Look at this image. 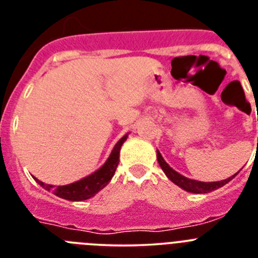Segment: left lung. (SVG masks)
<instances>
[{
	"mask_svg": "<svg viewBox=\"0 0 258 258\" xmlns=\"http://www.w3.org/2000/svg\"><path fill=\"white\" fill-rule=\"evenodd\" d=\"M156 155H157V161H159V165H160L161 169L164 170L165 175L170 181L173 182L174 184L179 186L182 190L187 191V192H192V194H207L211 192V191L217 190V188L222 187L226 183H229L234 177H235L238 173H235L234 175L229 177V178L223 179V181H217V182H202V181H197V179H191L187 178V177H184V175L179 174L178 172H175L173 168H170L169 164L166 163L164 160V157L161 156L160 151L156 150Z\"/></svg>",
	"mask_w": 258,
	"mask_h": 258,
	"instance_id": "1",
	"label": "left lung"
}]
</instances>
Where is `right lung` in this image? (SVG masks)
<instances>
[{
  "instance_id": "1",
  "label": "right lung",
  "mask_w": 258,
  "mask_h": 258,
  "mask_svg": "<svg viewBox=\"0 0 258 258\" xmlns=\"http://www.w3.org/2000/svg\"><path fill=\"white\" fill-rule=\"evenodd\" d=\"M127 136H129V133L125 134L124 137H121L118 140V142L116 143L111 154H109L106 163L99 169H97L92 174L86 175L84 178L79 179V181L63 184V186H52V184L44 183V182L37 179L36 177H33V178L45 190L52 191L56 197L61 198V199L71 200V202H83V200L90 199V198L94 197L95 194L99 192L102 188L106 187L108 182L113 177V174H115V170L118 165L120 149H121L122 143L126 141Z\"/></svg>"
}]
</instances>
